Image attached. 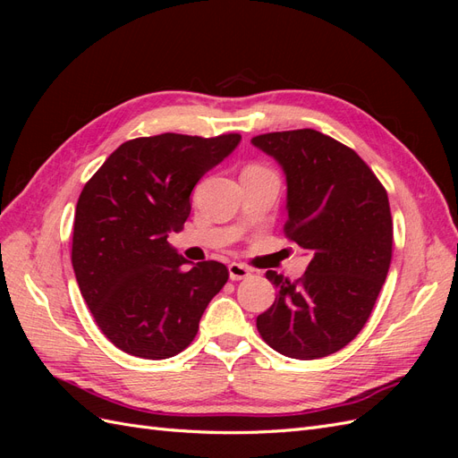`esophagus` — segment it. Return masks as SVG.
Masks as SVG:
<instances>
[{"label": "esophagus", "instance_id": "obj_1", "mask_svg": "<svg viewBox=\"0 0 458 458\" xmlns=\"http://www.w3.org/2000/svg\"><path fill=\"white\" fill-rule=\"evenodd\" d=\"M229 276L231 281H241V279H246V276H250V269L242 266V263L233 261L229 263Z\"/></svg>", "mask_w": 458, "mask_h": 458}]
</instances>
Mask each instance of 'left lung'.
I'll return each mask as SVG.
<instances>
[{
	"label": "left lung",
	"mask_w": 458,
	"mask_h": 458,
	"mask_svg": "<svg viewBox=\"0 0 458 458\" xmlns=\"http://www.w3.org/2000/svg\"><path fill=\"white\" fill-rule=\"evenodd\" d=\"M286 175L284 234L311 254L298 281L267 271L279 290L258 315L263 342L293 359H318L365 327L392 261L387 192L350 147L315 130L256 135Z\"/></svg>",
	"instance_id": "8db88e82"
}]
</instances>
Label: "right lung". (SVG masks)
<instances>
[{
	"label": "right lung",
	"mask_w": 458,
	"mask_h": 458,
	"mask_svg": "<svg viewBox=\"0 0 458 458\" xmlns=\"http://www.w3.org/2000/svg\"><path fill=\"white\" fill-rule=\"evenodd\" d=\"M239 141V133L137 137L81 189L72 267L97 327L118 350L168 359L195 340L229 271L214 259L183 271L187 259L165 239L183 229L199 179Z\"/></svg>",
	"instance_id": "add662e5"
}]
</instances>
